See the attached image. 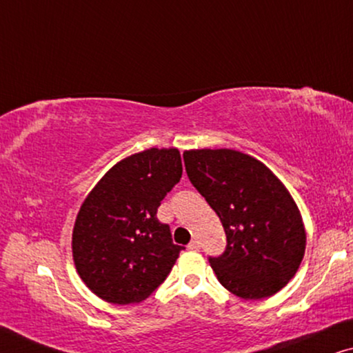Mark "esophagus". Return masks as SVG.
Segmentation results:
<instances>
[{
    "label": "esophagus",
    "instance_id": "1",
    "mask_svg": "<svg viewBox=\"0 0 353 353\" xmlns=\"http://www.w3.org/2000/svg\"><path fill=\"white\" fill-rule=\"evenodd\" d=\"M188 250H193V251H196V250H200V243H198L196 240H192L190 243H188Z\"/></svg>",
    "mask_w": 353,
    "mask_h": 353
}]
</instances>
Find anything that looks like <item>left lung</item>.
Wrapping results in <instances>:
<instances>
[{"label": "left lung", "instance_id": "1", "mask_svg": "<svg viewBox=\"0 0 353 353\" xmlns=\"http://www.w3.org/2000/svg\"><path fill=\"white\" fill-rule=\"evenodd\" d=\"M187 176L225 230L227 246L210 264L241 299L275 294L299 269L305 230L286 187L256 158L236 150L183 152Z\"/></svg>", "mask_w": 353, "mask_h": 353}]
</instances>
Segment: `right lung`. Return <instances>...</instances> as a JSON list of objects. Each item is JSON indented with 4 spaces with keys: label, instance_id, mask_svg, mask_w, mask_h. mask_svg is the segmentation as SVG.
Masks as SVG:
<instances>
[{
    "label": "right lung",
    "instance_id": "right-lung-1",
    "mask_svg": "<svg viewBox=\"0 0 353 353\" xmlns=\"http://www.w3.org/2000/svg\"><path fill=\"white\" fill-rule=\"evenodd\" d=\"M181 177L177 148H148L117 163L84 200L73 227V261L101 299L141 302L170 275L183 246L172 243L157 211Z\"/></svg>",
    "mask_w": 353,
    "mask_h": 353
}]
</instances>
